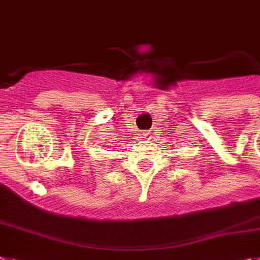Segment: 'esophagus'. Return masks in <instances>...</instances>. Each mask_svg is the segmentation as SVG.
Instances as JSON below:
<instances>
[{
	"instance_id": "34e87169",
	"label": "esophagus",
	"mask_w": 260,
	"mask_h": 260,
	"mask_svg": "<svg viewBox=\"0 0 260 260\" xmlns=\"http://www.w3.org/2000/svg\"><path fill=\"white\" fill-rule=\"evenodd\" d=\"M142 137L145 139H150L151 137H150V132H145V133H142Z\"/></svg>"
}]
</instances>
